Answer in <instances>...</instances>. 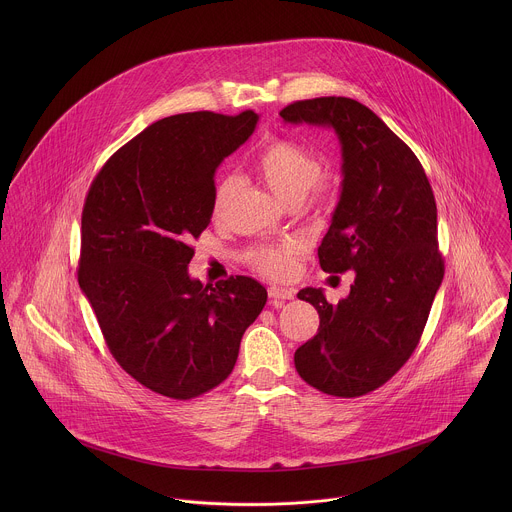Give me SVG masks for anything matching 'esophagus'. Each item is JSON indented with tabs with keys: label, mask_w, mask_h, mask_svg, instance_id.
I'll list each match as a JSON object with an SVG mask.
<instances>
[{
	"label": "esophagus",
	"mask_w": 512,
	"mask_h": 512,
	"mask_svg": "<svg viewBox=\"0 0 512 512\" xmlns=\"http://www.w3.org/2000/svg\"><path fill=\"white\" fill-rule=\"evenodd\" d=\"M268 295H270V299H274V301H282V299H292L293 292L292 290H286V288L270 286V288H268Z\"/></svg>",
	"instance_id": "esophagus-1"
}]
</instances>
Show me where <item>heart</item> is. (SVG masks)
I'll use <instances>...</instances> for the list:
<instances>
[{
  "mask_svg": "<svg viewBox=\"0 0 512 512\" xmlns=\"http://www.w3.org/2000/svg\"><path fill=\"white\" fill-rule=\"evenodd\" d=\"M256 173L266 187L286 205H299L311 189H317V205L327 201V189L319 185L323 171L321 157L295 140L276 138L262 147L254 159ZM236 191V179L224 177L217 185L213 199V213L220 217ZM303 246L297 240H286L282 244H262L250 250V264L268 278L286 280L295 272V260Z\"/></svg>",
  "mask_w": 512,
  "mask_h": 512,
  "instance_id": "b5f03b06",
  "label": "heart"
}]
</instances>
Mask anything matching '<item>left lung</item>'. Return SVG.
Returning <instances> with one entry per match:
<instances>
[{"label":"left lung","instance_id":"left-lung-1","mask_svg":"<svg viewBox=\"0 0 512 512\" xmlns=\"http://www.w3.org/2000/svg\"><path fill=\"white\" fill-rule=\"evenodd\" d=\"M280 116L333 128L339 138L341 199L317 256L325 272L355 270L351 293L339 303L317 288L297 293L317 309L319 329L293 363L325 394L363 396L410 359L441 286L434 191L414 151L353 98L297 100Z\"/></svg>","mask_w":512,"mask_h":512}]
</instances>
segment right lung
Returning <instances> with one entry per match:
<instances>
[{
    "label": "right lung",
    "mask_w": 512,
    "mask_h": 512,
    "mask_svg": "<svg viewBox=\"0 0 512 512\" xmlns=\"http://www.w3.org/2000/svg\"><path fill=\"white\" fill-rule=\"evenodd\" d=\"M256 124L252 110L163 118L104 163L84 201L80 290L118 365L173 400L226 380L268 299L248 276L203 286L187 270L213 217L215 171Z\"/></svg>",
    "instance_id": "right-lung-1"
}]
</instances>
